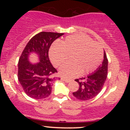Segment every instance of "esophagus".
<instances>
[{
  "label": "esophagus",
  "instance_id": "1",
  "mask_svg": "<svg viewBox=\"0 0 130 130\" xmlns=\"http://www.w3.org/2000/svg\"><path fill=\"white\" fill-rule=\"evenodd\" d=\"M62 80H63V81H65V83H68L70 82V80L67 79H65V78H62Z\"/></svg>",
  "mask_w": 130,
  "mask_h": 130
}]
</instances>
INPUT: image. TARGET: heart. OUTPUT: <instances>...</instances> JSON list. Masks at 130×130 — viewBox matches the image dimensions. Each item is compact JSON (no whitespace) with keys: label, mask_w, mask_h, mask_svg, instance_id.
Listing matches in <instances>:
<instances>
[{"label":"heart","mask_w":130,"mask_h":130,"mask_svg":"<svg viewBox=\"0 0 130 130\" xmlns=\"http://www.w3.org/2000/svg\"><path fill=\"white\" fill-rule=\"evenodd\" d=\"M71 62L62 65L59 73L63 77L71 78L81 72L87 74L96 70L103 59L101 46L83 35H70L62 40L60 45L54 44L50 50V58L55 67H59L68 59Z\"/></svg>","instance_id":"obj_1"}]
</instances>
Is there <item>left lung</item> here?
I'll list each match as a JSON object with an SVG mask.
<instances>
[{
    "label": "left lung",
    "instance_id": "obj_1",
    "mask_svg": "<svg viewBox=\"0 0 130 130\" xmlns=\"http://www.w3.org/2000/svg\"><path fill=\"white\" fill-rule=\"evenodd\" d=\"M108 60L105 52L102 64L93 73L87 77L75 79L79 84V89L73 93L74 97L81 101H87L96 96L101 90L108 75Z\"/></svg>",
    "mask_w": 130,
    "mask_h": 130
}]
</instances>
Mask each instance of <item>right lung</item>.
I'll list each match as a JSON object with an SVG mask.
<instances>
[{"mask_svg":"<svg viewBox=\"0 0 130 130\" xmlns=\"http://www.w3.org/2000/svg\"><path fill=\"white\" fill-rule=\"evenodd\" d=\"M63 33L41 32L30 40L19 57L18 77L24 91L34 99H44L51 93L52 84L57 73L49 59V50L54 40ZM36 53L40 62L35 64L28 61V56ZM57 79H60L58 77Z\"/></svg>","mask_w":130,"mask_h":130,"instance_id":"add662e5","label":"right lung"}]
</instances>
